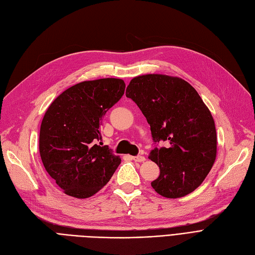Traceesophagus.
Here are the masks:
<instances>
[{
    "mask_svg": "<svg viewBox=\"0 0 255 255\" xmlns=\"http://www.w3.org/2000/svg\"><path fill=\"white\" fill-rule=\"evenodd\" d=\"M132 160L135 161V162H144L146 161V157H144L143 155H135V156H132Z\"/></svg>",
    "mask_w": 255,
    "mask_h": 255,
    "instance_id": "esophagus-1",
    "label": "esophagus"
}]
</instances>
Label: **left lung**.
<instances>
[{
  "instance_id": "left-lung-1",
  "label": "left lung",
  "mask_w": 255,
  "mask_h": 255,
  "mask_svg": "<svg viewBox=\"0 0 255 255\" xmlns=\"http://www.w3.org/2000/svg\"><path fill=\"white\" fill-rule=\"evenodd\" d=\"M126 95L150 125L154 149L149 159L160 167L159 178L151 182L154 191L167 198L193 192L217 155L215 121L201 96L183 79L159 74L133 78ZM161 141L168 144L161 147Z\"/></svg>"
}]
</instances>
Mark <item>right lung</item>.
Wrapping results in <instances>:
<instances>
[{
	"label": "right lung",
	"mask_w": 255,
	"mask_h": 255,
	"mask_svg": "<svg viewBox=\"0 0 255 255\" xmlns=\"http://www.w3.org/2000/svg\"><path fill=\"white\" fill-rule=\"evenodd\" d=\"M125 90L122 79L82 81L60 94L47 109L40 126L39 153L47 173L65 194L94 195L120 165V157L99 141L103 118Z\"/></svg>",
	"instance_id": "1"
}]
</instances>
